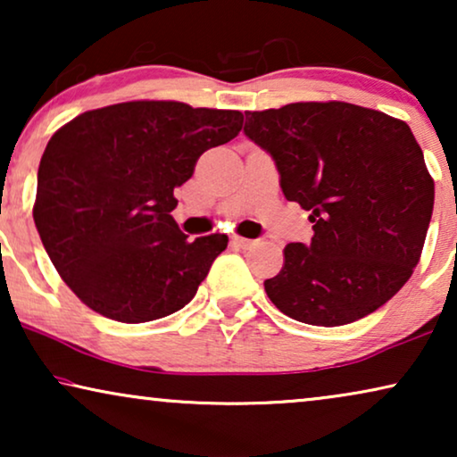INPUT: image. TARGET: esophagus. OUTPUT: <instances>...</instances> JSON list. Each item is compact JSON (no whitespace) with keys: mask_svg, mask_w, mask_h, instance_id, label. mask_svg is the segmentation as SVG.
<instances>
[{"mask_svg":"<svg viewBox=\"0 0 457 457\" xmlns=\"http://www.w3.org/2000/svg\"><path fill=\"white\" fill-rule=\"evenodd\" d=\"M233 245L239 249H252L255 245L253 239H245V237H233Z\"/></svg>","mask_w":457,"mask_h":457,"instance_id":"esophagus-1","label":"esophagus"}]
</instances>
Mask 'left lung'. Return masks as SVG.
<instances>
[{"label": "left lung", "mask_w": 457, "mask_h": 457, "mask_svg": "<svg viewBox=\"0 0 457 457\" xmlns=\"http://www.w3.org/2000/svg\"><path fill=\"white\" fill-rule=\"evenodd\" d=\"M245 135L277 162L280 189L310 212L266 295L293 320L341 327L389 302L420 262L435 180L408 124L347 102L245 112Z\"/></svg>", "instance_id": "left-lung-1"}]
</instances>
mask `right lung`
<instances>
[{"label": "right lung", "mask_w": 457, "mask_h": 457, "mask_svg": "<svg viewBox=\"0 0 457 457\" xmlns=\"http://www.w3.org/2000/svg\"><path fill=\"white\" fill-rule=\"evenodd\" d=\"M237 110L137 99L55 130L37 174L33 218L62 280L110 320L139 324L187 305L228 237L195 241L174 222V189L205 149L239 135Z\"/></svg>", "instance_id": "1"}]
</instances>
